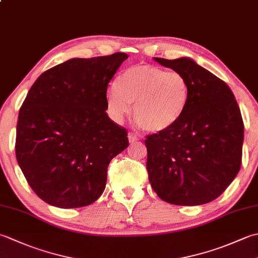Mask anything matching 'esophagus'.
Returning <instances> with one entry per match:
<instances>
[{
  "label": "esophagus",
  "instance_id": "esophagus-1",
  "mask_svg": "<svg viewBox=\"0 0 258 258\" xmlns=\"http://www.w3.org/2000/svg\"><path fill=\"white\" fill-rule=\"evenodd\" d=\"M139 140V136L134 134V133H130L128 134V141L131 142V143H134V142H136Z\"/></svg>",
  "mask_w": 258,
  "mask_h": 258
}]
</instances>
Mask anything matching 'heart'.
<instances>
[{
  "instance_id": "1",
  "label": "heart",
  "mask_w": 258,
  "mask_h": 258,
  "mask_svg": "<svg viewBox=\"0 0 258 258\" xmlns=\"http://www.w3.org/2000/svg\"><path fill=\"white\" fill-rule=\"evenodd\" d=\"M189 101V85L183 74L150 64L124 70L106 92L107 109L116 122L131 112L146 132L172 128L183 117Z\"/></svg>"
}]
</instances>
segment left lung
I'll return each mask as SVG.
<instances>
[{
	"label": "left lung",
	"mask_w": 258,
	"mask_h": 258,
	"mask_svg": "<svg viewBox=\"0 0 258 258\" xmlns=\"http://www.w3.org/2000/svg\"><path fill=\"white\" fill-rule=\"evenodd\" d=\"M155 61L185 76L189 101L172 128L146 136L150 183L169 204H206L228 187L242 165L239 106L225 82L193 59Z\"/></svg>",
	"instance_id": "left-lung-1"
}]
</instances>
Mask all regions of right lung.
I'll return each mask as SVG.
<instances>
[{
	"instance_id": "add662e5",
	"label": "right lung",
	"mask_w": 258,
	"mask_h": 258,
	"mask_svg": "<svg viewBox=\"0 0 258 258\" xmlns=\"http://www.w3.org/2000/svg\"><path fill=\"white\" fill-rule=\"evenodd\" d=\"M127 54L72 58L45 71L22 104L15 155L41 200L78 208L102 195L112 158L128 146L127 131L108 117L109 81Z\"/></svg>"
}]
</instances>
